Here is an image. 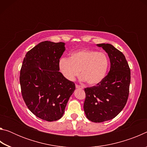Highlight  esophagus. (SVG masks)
<instances>
[{
	"label": "esophagus",
	"instance_id": "obj_1",
	"mask_svg": "<svg viewBox=\"0 0 147 147\" xmlns=\"http://www.w3.org/2000/svg\"><path fill=\"white\" fill-rule=\"evenodd\" d=\"M76 88H79V89H83V88H84L83 86L78 85V84H76Z\"/></svg>",
	"mask_w": 147,
	"mask_h": 147
}]
</instances>
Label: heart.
<instances>
[{
    "instance_id": "b5f03b06",
    "label": "heart",
    "mask_w": 147,
    "mask_h": 147,
    "mask_svg": "<svg viewBox=\"0 0 147 147\" xmlns=\"http://www.w3.org/2000/svg\"><path fill=\"white\" fill-rule=\"evenodd\" d=\"M108 65L109 60L105 53L90 49L74 51L70 54L69 58H62L59 61V69L67 79L74 80L80 71L82 80H86L91 86L102 81Z\"/></svg>"
}]
</instances>
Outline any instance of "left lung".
<instances>
[{
  "instance_id": "obj_1",
  "label": "left lung",
  "mask_w": 147,
  "mask_h": 147,
  "mask_svg": "<svg viewBox=\"0 0 147 147\" xmlns=\"http://www.w3.org/2000/svg\"><path fill=\"white\" fill-rule=\"evenodd\" d=\"M97 46L108 53L110 70L96 86L84 89V109L89 121L102 123L115 118L127 102L130 69L124 54L111 44L102 43Z\"/></svg>"
}]
</instances>
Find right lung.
I'll use <instances>...</instances> for the list:
<instances>
[{
    "label": "right lung",
    "mask_w": 147,
    "mask_h": 147,
    "mask_svg": "<svg viewBox=\"0 0 147 147\" xmlns=\"http://www.w3.org/2000/svg\"><path fill=\"white\" fill-rule=\"evenodd\" d=\"M65 43L43 41L26 53L20 71L21 93L26 105L38 117L54 121L63 116L74 82L59 71Z\"/></svg>",
    "instance_id": "add662e5"
}]
</instances>
